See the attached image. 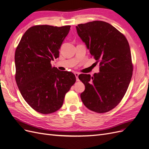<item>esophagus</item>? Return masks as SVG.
<instances>
[{
    "label": "esophagus",
    "mask_w": 149,
    "mask_h": 149,
    "mask_svg": "<svg viewBox=\"0 0 149 149\" xmlns=\"http://www.w3.org/2000/svg\"><path fill=\"white\" fill-rule=\"evenodd\" d=\"M79 74V73H78V72H75V73H74V75H75V76H76V81H79V78H78Z\"/></svg>",
    "instance_id": "obj_1"
}]
</instances>
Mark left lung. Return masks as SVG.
<instances>
[{
    "label": "left lung",
    "instance_id": "8db88e82",
    "mask_svg": "<svg viewBox=\"0 0 149 149\" xmlns=\"http://www.w3.org/2000/svg\"><path fill=\"white\" fill-rule=\"evenodd\" d=\"M77 33L91 54L100 62V72L81 74L85 85L81 93L88 109L104 113L114 108L125 94L132 77L133 65L130 46L125 37L110 24L101 21L81 24Z\"/></svg>",
    "mask_w": 149,
    "mask_h": 149
}]
</instances>
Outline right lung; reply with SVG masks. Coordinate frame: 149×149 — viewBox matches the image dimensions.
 I'll return each mask as SVG.
<instances>
[{
	"mask_svg": "<svg viewBox=\"0 0 149 149\" xmlns=\"http://www.w3.org/2000/svg\"><path fill=\"white\" fill-rule=\"evenodd\" d=\"M70 27H31L16 47L17 86L29 105L41 114H51L60 109L65 94L76 82L73 73L58 70L51 64L59 57V49Z\"/></svg>",
	"mask_w": 149,
	"mask_h": 149,
	"instance_id": "add662e5",
	"label": "right lung"
}]
</instances>
